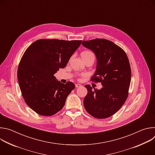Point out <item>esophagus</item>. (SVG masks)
Segmentation results:
<instances>
[{"label": "esophagus", "instance_id": "34e87169", "mask_svg": "<svg viewBox=\"0 0 155 155\" xmlns=\"http://www.w3.org/2000/svg\"><path fill=\"white\" fill-rule=\"evenodd\" d=\"M80 86H81V84H79V83L75 84V87H80Z\"/></svg>", "mask_w": 155, "mask_h": 155}]
</instances>
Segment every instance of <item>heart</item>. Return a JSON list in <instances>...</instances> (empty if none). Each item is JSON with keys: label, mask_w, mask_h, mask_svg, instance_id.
Wrapping results in <instances>:
<instances>
[{"label": "heart", "mask_w": 155, "mask_h": 155, "mask_svg": "<svg viewBox=\"0 0 155 155\" xmlns=\"http://www.w3.org/2000/svg\"><path fill=\"white\" fill-rule=\"evenodd\" d=\"M81 56L82 58H88V57H94V54L92 52L90 51H84L81 53Z\"/></svg>", "instance_id": "1"}]
</instances>
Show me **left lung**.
<instances>
[{"label": "left lung", "mask_w": 155, "mask_h": 155, "mask_svg": "<svg viewBox=\"0 0 155 155\" xmlns=\"http://www.w3.org/2000/svg\"><path fill=\"white\" fill-rule=\"evenodd\" d=\"M82 45L96 55L97 65L91 80L102 86L100 90L84 86L87 93L84 107L94 118H107L117 112L127 97L131 80L129 59L122 48L106 39L83 41Z\"/></svg>", "instance_id": "8db88e82"}]
</instances>
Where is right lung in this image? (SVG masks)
Masks as SVG:
<instances>
[{
    "mask_svg": "<svg viewBox=\"0 0 155 155\" xmlns=\"http://www.w3.org/2000/svg\"><path fill=\"white\" fill-rule=\"evenodd\" d=\"M81 40L40 39L28 48L18 65L17 77L26 104L37 114L51 116L63 108L75 88L54 77L64 68Z\"/></svg>",
    "mask_w": 155,
    "mask_h": 155,
    "instance_id": "right-lung-1",
    "label": "right lung"
}]
</instances>
